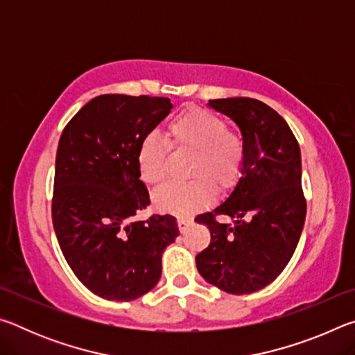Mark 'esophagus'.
<instances>
[{
    "label": "esophagus",
    "instance_id": "esophagus-1",
    "mask_svg": "<svg viewBox=\"0 0 355 355\" xmlns=\"http://www.w3.org/2000/svg\"><path fill=\"white\" fill-rule=\"evenodd\" d=\"M177 222H178V230L182 232V233H184L192 224H194V219H192V218H183V216H182V218H178Z\"/></svg>",
    "mask_w": 355,
    "mask_h": 355
}]
</instances>
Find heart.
Masks as SVG:
<instances>
[{
	"label": "heart",
	"instance_id": "b5f03b06",
	"mask_svg": "<svg viewBox=\"0 0 355 355\" xmlns=\"http://www.w3.org/2000/svg\"><path fill=\"white\" fill-rule=\"evenodd\" d=\"M171 144L178 150H191L188 183H171L155 192V205L163 211L189 214L205 208L214 197V184L228 189L241 175L245 146L243 137L227 128L218 114L203 107H186L167 127ZM169 147L156 133H148L136 155L137 172L148 186H158L167 175Z\"/></svg>",
	"mask_w": 355,
	"mask_h": 355
}]
</instances>
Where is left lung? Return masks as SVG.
<instances>
[{"mask_svg": "<svg viewBox=\"0 0 355 355\" xmlns=\"http://www.w3.org/2000/svg\"><path fill=\"white\" fill-rule=\"evenodd\" d=\"M238 125L245 159L225 202L199 214L211 243L196 257L208 284L230 294H249L279 277L296 250L307 203L302 192L300 148L291 128L271 106L248 97L209 100ZM230 215L233 225L215 220Z\"/></svg>", "mask_w": 355, "mask_h": 355, "instance_id": "8db88e82", "label": "left lung"}]
</instances>
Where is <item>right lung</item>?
Wrapping results in <instances>:
<instances>
[{"mask_svg":"<svg viewBox=\"0 0 355 355\" xmlns=\"http://www.w3.org/2000/svg\"><path fill=\"white\" fill-rule=\"evenodd\" d=\"M171 110L164 97L100 95L75 114L59 139L53 227L71 271L103 299L127 302L152 290L164 249L180 235L171 214L133 220L150 205L137 148Z\"/></svg>","mask_w":355,"mask_h":355,"instance_id":"add662e5","label":"right lung"}]
</instances>
